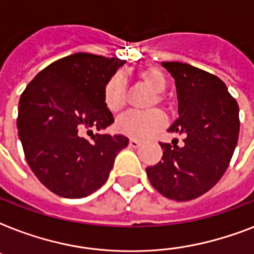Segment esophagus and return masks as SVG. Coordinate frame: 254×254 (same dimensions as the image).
Instances as JSON below:
<instances>
[{
	"label": "esophagus",
	"mask_w": 254,
	"mask_h": 254,
	"mask_svg": "<svg viewBox=\"0 0 254 254\" xmlns=\"http://www.w3.org/2000/svg\"><path fill=\"white\" fill-rule=\"evenodd\" d=\"M129 146L130 147H138L141 146V141H138V139H134V138H131L130 141H129Z\"/></svg>",
	"instance_id": "34e87169"
}]
</instances>
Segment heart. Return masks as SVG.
I'll return each mask as SVG.
<instances>
[{
  "label": "heart",
  "instance_id": "heart-1",
  "mask_svg": "<svg viewBox=\"0 0 254 254\" xmlns=\"http://www.w3.org/2000/svg\"><path fill=\"white\" fill-rule=\"evenodd\" d=\"M138 77L150 88L157 92L149 101L146 107L153 108L157 103L162 101V97L158 95L166 89V77L159 69L145 68L138 72ZM103 103L108 111L113 115H119L127 104V85L125 79L121 73H115L105 81L103 88ZM166 119L162 112L158 109H150L145 112H130L123 116L116 123V129L121 134H125L131 138H146L154 134L165 127Z\"/></svg>",
  "mask_w": 254,
  "mask_h": 254
}]
</instances>
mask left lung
Listing matches in <instances>:
<instances>
[{"label":"left lung","mask_w":254,"mask_h":254,"mask_svg":"<svg viewBox=\"0 0 254 254\" xmlns=\"http://www.w3.org/2000/svg\"><path fill=\"white\" fill-rule=\"evenodd\" d=\"M175 81L178 117L169 127L185 134L183 146L161 143L162 161L146 169L151 186L177 201L211 190L228 167L239 139V105L224 81L181 62H162Z\"/></svg>","instance_id":"1"}]
</instances>
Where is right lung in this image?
Instances as JSON below:
<instances>
[{
  "label": "right lung",
  "mask_w": 254,
  "mask_h": 254,
  "mask_svg": "<svg viewBox=\"0 0 254 254\" xmlns=\"http://www.w3.org/2000/svg\"><path fill=\"white\" fill-rule=\"evenodd\" d=\"M127 63L79 53L54 62L30 81L19 99L17 127L26 161L41 183L62 197H84L107 182L121 134H93L115 123L103 103L105 81Z\"/></svg>",
  "instance_id": "right-lung-1"
}]
</instances>
